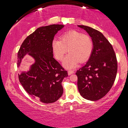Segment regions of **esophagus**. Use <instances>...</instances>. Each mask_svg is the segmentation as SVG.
Listing matches in <instances>:
<instances>
[{"label":"esophagus","instance_id":"34e87169","mask_svg":"<svg viewBox=\"0 0 128 128\" xmlns=\"http://www.w3.org/2000/svg\"><path fill=\"white\" fill-rule=\"evenodd\" d=\"M74 71L73 70H69L68 71V75H70V74H73V73H74Z\"/></svg>","mask_w":128,"mask_h":128}]
</instances>
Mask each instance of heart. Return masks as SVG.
Returning <instances> with one entry per match:
<instances>
[{
	"instance_id": "heart-1",
	"label": "heart",
	"mask_w": 128,
	"mask_h": 128,
	"mask_svg": "<svg viewBox=\"0 0 128 128\" xmlns=\"http://www.w3.org/2000/svg\"><path fill=\"white\" fill-rule=\"evenodd\" d=\"M52 48L56 58L59 60L63 59L68 50L69 51L63 60V66L72 69L80 61L84 62L89 58L92 52L93 43L88 35L71 30L62 34L61 40H54Z\"/></svg>"
}]
</instances>
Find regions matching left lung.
<instances>
[{
	"label": "left lung",
	"mask_w": 128,
	"mask_h": 128,
	"mask_svg": "<svg viewBox=\"0 0 128 128\" xmlns=\"http://www.w3.org/2000/svg\"><path fill=\"white\" fill-rule=\"evenodd\" d=\"M92 37L93 50L85 66L77 70L80 95L95 101L102 98L111 89L118 71L115 52L111 43L100 32L89 26L78 25Z\"/></svg>",
	"instance_id": "left-lung-1"
}]
</instances>
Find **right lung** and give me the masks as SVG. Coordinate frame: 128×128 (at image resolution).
<instances>
[{
  "label": "right lung",
  "instance_id": "right-lung-1",
  "mask_svg": "<svg viewBox=\"0 0 128 128\" xmlns=\"http://www.w3.org/2000/svg\"><path fill=\"white\" fill-rule=\"evenodd\" d=\"M64 26L51 25L38 28L24 40L17 54V66L29 54L35 60L28 72L18 74L26 92L44 103L58 100L63 93L62 82L68 73L53 57L52 42L54 36Z\"/></svg>",
  "mask_w": 128,
  "mask_h": 128
}]
</instances>
